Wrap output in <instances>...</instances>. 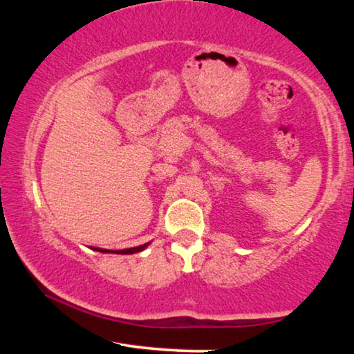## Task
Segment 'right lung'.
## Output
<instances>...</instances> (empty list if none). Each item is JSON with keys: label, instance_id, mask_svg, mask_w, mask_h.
<instances>
[{"label": "right lung", "instance_id": "obj_1", "mask_svg": "<svg viewBox=\"0 0 354 354\" xmlns=\"http://www.w3.org/2000/svg\"><path fill=\"white\" fill-rule=\"evenodd\" d=\"M149 245L148 243H143L139 245V247H134V248H124V250H104V248H97V247H92V250L95 251H100V253H113V254H133V253H139V251H143Z\"/></svg>", "mask_w": 354, "mask_h": 354}]
</instances>
